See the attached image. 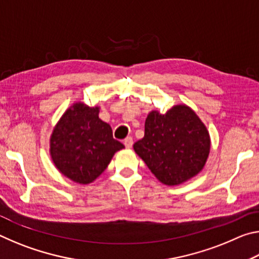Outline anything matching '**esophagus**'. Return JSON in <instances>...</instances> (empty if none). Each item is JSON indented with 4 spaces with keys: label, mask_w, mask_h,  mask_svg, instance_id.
Returning a JSON list of instances; mask_svg holds the SVG:
<instances>
[{
    "label": "esophagus",
    "mask_w": 259,
    "mask_h": 259,
    "mask_svg": "<svg viewBox=\"0 0 259 259\" xmlns=\"http://www.w3.org/2000/svg\"><path fill=\"white\" fill-rule=\"evenodd\" d=\"M123 144H124V146H125L126 148H131V147H133L134 140H133V138H131V137H126V138L123 140Z\"/></svg>",
    "instance_id": "obj_1"
}]
</instances>
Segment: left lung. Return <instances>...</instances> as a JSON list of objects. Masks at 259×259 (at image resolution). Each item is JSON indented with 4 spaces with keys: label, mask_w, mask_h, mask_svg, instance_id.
Masks as SVG:
<instances>
[{
    "label": "left lung",
    "mask_w": 259,
    "mask_h": 259,
    "mask_svg": "<svg viewBox=\"0 0 259 259\" xmlns=\"http://www.w3.org/2000/svg\"><path fill=\"white\" fill-rule=\"evenodd\" d=\"M134 150L165 185H178L198 175L210 151V137L199 116L185 105L165 114L153 111L145 121V135Z\"/></svg>",
    "instance_id": "8db88e82"
}]
</instances>
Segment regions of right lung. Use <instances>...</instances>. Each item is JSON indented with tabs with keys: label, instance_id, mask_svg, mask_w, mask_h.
<instances>
[{
	"label": "right lung",
	"instance_id": "1",
	"mask_svg": "<svg viewBox=\"0 0 259 259\" xmlns=\"http://www.w3.org/2000/svg\"><path fill=\"white\" fill-rule=\"evenodd\" d=\"M98 107L76 103L61 116L50 139L52 161L64 176L78 184L94 182L124 145L113 138Z\"/></svg>",
	"mask_w": 259,
	"mask_h": 259
}]
</instances>
